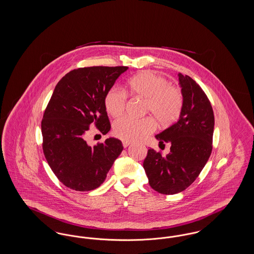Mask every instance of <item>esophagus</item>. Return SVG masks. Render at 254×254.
Wrapping results in <instances>:
<instances>
[{"label":"esophagus","mask_w":254,"mask_h":254,"mask_svg":"<svg viewBox=\"0 0 254 254\" xmlns=\"http://www.w3.org/2000/svg\"><path fill=\"white\" fill-rule=\"evenodd\" d=\"M129 145H130V143H129V142H123V145H124V147H127Z\"/></svg>","instance_id":"esophagus-1"}]
</instances>
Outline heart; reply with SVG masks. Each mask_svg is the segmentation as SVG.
<instances>
[{"mask_svg": "<svg viewBox=\"0 0 254 254\" xmlns=\"http://www.w3.org/2000/svg\"><path fill=\"white\" fill-rule=\"evenodd\" d=\"M127 90L134 96L145 99V112H149L159 123L169 125L181 113L184 97L181 89L169 85L167 79L157 73L145 70L131 77L127 84ZM127 97L120 89L110 88L105 97V106L109 115L120 117L126 109ZM154 121L150 118H123L114 123L113 133L125 142H132L153 132Z\"/></svg>", "mask_w": 254, "mask_h": 254, "instance_id": "b5f03b06", "label": "heart"}]
</instances>
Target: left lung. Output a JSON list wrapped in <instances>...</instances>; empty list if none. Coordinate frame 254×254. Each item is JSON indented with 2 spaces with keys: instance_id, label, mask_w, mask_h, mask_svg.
<instances>
[{
  "instance_id": "1",
  "label": "left lung",
  "mask_w": 254,
  "mask_h": 254,
  "mask_svg": "<svg viewBox=\"0 0 254 254\" xmlns=\"http://www.w3.org/2000/svg\"><path fill=\"white\" fill-rule=\"evenodd\" d=\"M184 105L178 121L155 135L159 145L170 144L162 156L148 149L144 169L149 186L159 193H178L193 183L212 150L214 115L210 102L192 78L178 74Z\"/></svg>"
}]
</instances>
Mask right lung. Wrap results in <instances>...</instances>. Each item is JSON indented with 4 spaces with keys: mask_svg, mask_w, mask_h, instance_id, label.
<instances>
[{
    "mask_svg": "<svg viewBox=\"0 0 254 254\" xmlns=\"http://www.w3.org/2000/svg\"><path fill=\"white\" fill-rule=\"evenodd\" d=\"M127 66H90L65 74L55 86L42 121L43 150L50 169L77 191L99 188L123 151L116 138L88 145L89 126L110 130L105 97Z\"/></svg>",
    "mask_w": 254,
    "mask_h": 254,
    "instance_id": "add662e5",
    "label": "right lung"
}]
</instances>
